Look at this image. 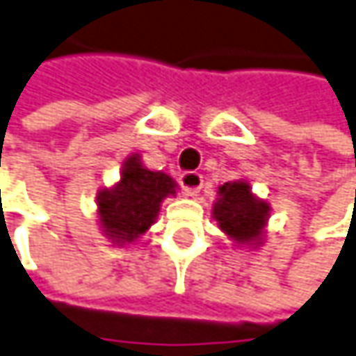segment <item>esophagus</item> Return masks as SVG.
Wrapping results in <instances>:
<instances>
[{"mask_svg":"<svg viewBox=\"0 0 356 356\" xmlns=\"http://www.w3.org/2000/svg\"><path fill=\"white\" fill-rule=\"evenodd\" d=\"M179 185L183 187L185 195H197L199 189L203 187V175L197 171H185L179 177Z\"/></svg>","mask_w":356,"mask_h":356,"instance_id":"34e87169","label":"esophagus"}]
</instances>
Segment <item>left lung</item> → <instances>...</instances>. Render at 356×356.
<instances>
[{
  "label": "left lung",
  "instance_id": "left-lung-1",
  "mask_svg": "<svg viewBox=\"0 0 356 356\" xmlns=\"http://www.w3.org/2000/svg\"><path fill=\"white\" fill-rule=\"evenodd\" d=\"M268 211V203L254 197L245 181L221 185L220 201L213 205V218L221 229L240 243H250L260 238Z\"/></svg>",
  "mask_w": 356,
  "mask_h": 356
}]
</instances>
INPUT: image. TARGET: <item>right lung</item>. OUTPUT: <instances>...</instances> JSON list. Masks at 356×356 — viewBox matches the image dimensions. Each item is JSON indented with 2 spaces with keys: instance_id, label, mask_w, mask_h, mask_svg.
<instances>
[{
  "instance_id": "add662e5",
  "label": "right lung",
  "mask_w": 356,
  "mask_h": 356,
  "mask_svg": "<svg viewBox=\"0 0 356 356\" xmlns=\"http://www.w3.org/2000/svg\"><path fill=\"white\" fill-rule=\"evenodd\" d=\"M175 193L173 179L161 171H149L133 155L124 163L115 189L98 195V216L104 234L116 243L135 241L155 221L161 201Z\"/></svg>"
}]
</instances>
